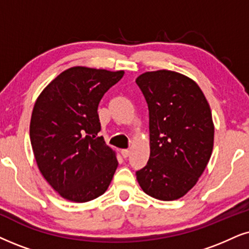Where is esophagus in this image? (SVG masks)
Returning a JSON list of instances; mask_svg holds the SVG:
<instances>
[{"label":"esophagus","mask_w":249,"mask_h":249,"mask_svg":"<svg viewBox=\"0 0 249 249\" xmlns=\"http://www.w3.org/2000/svg\"><path fill=\"white\" fill-rule=\"evenodd\" d=\"M122 156L124 157V159H126V157L130 156V149H122Z\"/></svg>","instance_id":"34e87169"}]
</instances>
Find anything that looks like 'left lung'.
Here are the masks:
<instances>
[{
    "label": "left lung",
    "instance_id": "obj_1",
    "mask_svg": "<svg viewBox=\"0 0 249 249\" xmlns=\"http://www.w3.org/2000/svg\"><path fill=\"white\" fill-rule=\"evenodd\" d=\"M149 111L150 155L135 172L144 193L177 200L196 184L213 147L210 107L196 83L175 71L142 73L135 80Z\"/></svg>",
    "mask_w": 249,
    "mask_h": 249
}]
</instances>
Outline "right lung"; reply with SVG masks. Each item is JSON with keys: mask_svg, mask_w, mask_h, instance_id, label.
<instances>
[{"mask_svg": "<svg viewBox=\"0 0 249 249\" xmlns=\"http://www.w3.org/2000/svg\"><path fill=\"white\" fill-rule=\"evenodd\" d=\"M124 75L85 67L70 68L47 86L34 105L30 138L40 172L62 197L87 202L109 187L118 162L97 137V107Z\"/></svg>", "mask_w": 249, "mask_h": 249, "instance_id": "obj_1", "label": "right lung"}]
</instances>
